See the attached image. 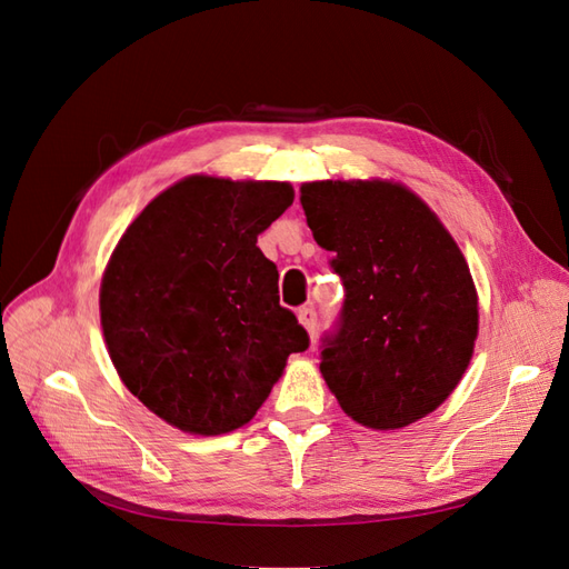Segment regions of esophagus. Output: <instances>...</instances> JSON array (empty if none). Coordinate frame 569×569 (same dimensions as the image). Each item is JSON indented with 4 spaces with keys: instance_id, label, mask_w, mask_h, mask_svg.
Here are the masks:
<instances>
[{
    "instance_id": "esophagus-1",
    "label": "esophagus",
    "mask_w": 569,
    "mask_h": 569,
    "mask_svg": "<svg viewBox=\"0 0 569 569\" xmlns=\"http://www.w3.org/2000/svg\"><path fill=\"white\" fill-rule=\"evenodd\" d=\"M298 319H300V325L308 329L310 337H315V331H317V312H315V308H300L298 310Z\"/></svg>"
}]
</instances>
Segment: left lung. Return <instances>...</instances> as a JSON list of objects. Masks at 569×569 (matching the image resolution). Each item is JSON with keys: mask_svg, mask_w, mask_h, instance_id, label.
<instances>
[{"mask_svg": "<svg viewBox=\"0 0 569 569\" xmlns=\"http://www.w3.org/2000/svg\"><path fill=\"white\" fill-rule=\"evenodd\" d=\"M317 244L346 286L322 372L348 418L401 430L457 389L478 339V293L457 240L395 180L300 184Z\"/></svg>", "mask_w": 569, "mask_h": 569, "instance_id": "8db88e82", "label": "left lung"}]
</instances>
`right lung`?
Returning a JSON list of instances; mask_svg holds the SVG:
<instances>
[{
  "mask_svg": "<svg viewBox=\"0 0 569 569\" xmlns=\"http://www.w3.org/2000/svg\"><path fill=\"white\" fill-rule=\"evenodd\" d=\"M290 182L189 174L122 232L100 281V327L122 385L168 426L223 435L250 423L310 339L279 305L257 238Z\"/></svg>",
  "mask_w": 569,
  "mask_h": 569,
  "instance_id": "obj_1",
  "label": "right lung"
}]
</instances>
